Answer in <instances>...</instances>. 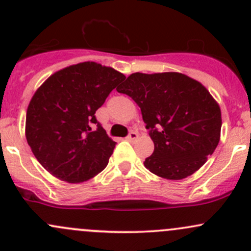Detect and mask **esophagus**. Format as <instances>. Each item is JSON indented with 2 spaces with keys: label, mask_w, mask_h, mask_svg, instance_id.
I'll return each mask as SVG.
<instances>
[{
  "label": "esophagus",
  "mask_w": 251,
  "mask_h": 251,
  "mask_svg": "<svg viewBox=\"0 0 251 251\" xmlns=\"http://www.w3.org/2000/svg\"><path fill=\"white\" fill-rule=\"evenodd\" d=\"M138 138H139V134L136 133V131H130V133H129V135L126 136V140H128V141H135Z\"/></svg>",
  "instance_id": "obj_1"
}]
</instances>
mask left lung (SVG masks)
<instances>
[{"instance_id": "1", "label": "left lung", "mask_w": 251, "mask_h": 251, "mask_svg": "<svg viewBox=\"0 0 251 251\" xmlns=\"http://www.w3.org/2000/svg\"><path fill=\"white\" fill-rule=\"evenodd\" d=\"M141 108L154 144L146 169L167 180L197 172L220 141L221 110L201 82L180 72H135L117 88Z\"/></svg>"}]
</instances>
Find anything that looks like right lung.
Masks as SVG:
<instances>
[{"instance_id": "right-lung-1", "label": "right lung", "mask_w": 251, "mask_h": 251, "mask_svg": "<svg viewBox=\"0 0 251 251\" xmlns=\"http://www.w3.org/2000/svg\"><path fill=\"white\" fill-rule=\"evenodd\" d=\"M126 76L94 61L70 65L48 77L31 98L25 136L41 165L61 181L78 183L106 168L116 143L95 111Z\"/></svg>"}]
</instances>
